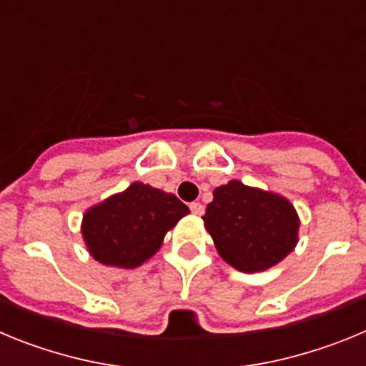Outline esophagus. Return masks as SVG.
<instances>
[{"mask_svg": "<svg viewBox=\"0 0 366 366\" xmlns=\"http://www.w3.org/2000/svg\"><path fill=\"white\" fill-rule=\"evenodd\" d=\"M190 211H192V214H196V216H202L203 212H205V207H203L202 203L194 202V203H190Z\"/></svg>", "mask_w": 366, "mask_h": 366, "instance_id": "esophagus-1", "label": "esophagus"}]
</instances>
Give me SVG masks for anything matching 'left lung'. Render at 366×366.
<instances>
[{
	"label": "left lung",
	"mask_w": 366,
	"mask_h": 366,
	"mask_svg": "<svg viewBox=\"0 0 366 366\" xmlns=\"http://www.w3.org/2000/svg\"><path fill=\"white\" fill-rule=\"evenodd\" d=\"M212 196L203 222L219 257L232 267L244 273L269 269L295 249L299 216L286 198L236 179Z\"/></svg>",
	"instance_id": "left-lung-1"
}]
</instances>
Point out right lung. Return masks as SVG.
Masks as SVG:
<instances>
[{
    "label": "right lung",
    "mask_w": 366,
    "mask_h": 366,
    "mask_svg": "<svg viewBox=\"0 0 366 366\" xmlns=\"http://www.w3.org/2000/svg\"><path fill=\"white\" fill-rule=\"evenodd\" d=\"M189 212L174 194L132 183L124 192L87 209L82 236L100 264L132 269L154 257L164 234Z\"/></svg>",
    "instance_id": "1"
}]
</instances>
